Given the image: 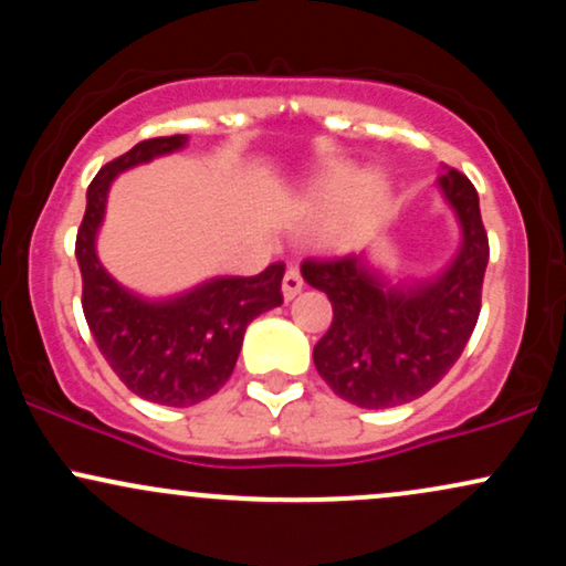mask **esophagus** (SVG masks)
Wrapping results in <instances>:
<instances>
[{"mask_svg":"<svg viewBox=\"0 0 566 566\" xmlns=\"http://www.w3.org/2000/svg\"><path fill=\"white\" fill-rule=\"evenodd\" d=\"M303 287H305V282H303L301 271H297L295 265H290L287 274H284V279H282V292H284V297H287V301H292V297H295L297 292H301Z\"/></svg>","mask_w":566,"mask_h":566,"instance_id":"1","label":"esophagus"}]
</instances>
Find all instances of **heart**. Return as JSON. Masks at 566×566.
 Segmentation results:
<instances>
[{"label":"heart","instance_id":"1","mask_svg":"<svg viewBox=\"0 0 566 566\" xmlns=\"http://www.w3.org/2000/svg\"><path fill=\"white\" fill-rule=\"evenodd\" d=\"M348 199H354L359 210H373L380 199V184L375 178H367L365 184L356 186L350 184L348 178H343V180H333V184H327L319 191V205L327 207V210L340 207L343 201Z\"/></svg>","mask_w":566,"mask_h":566}]
</instances>
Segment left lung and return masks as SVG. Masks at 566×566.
<instances>
[{
  "label": "left lung",
  "mask_w": 566,
  "mask_h": 566,
  "mask_svg": "<svg viewBox=\"0 0 566 566\" xmlns=\"http://www.w3.org/2000/svg\"><path fill=\"white\" fill-rule=\"evenodd\" d=\"M439 186L463 226V247L431 282L386 284L359 255L301 263L305 282L333 303V324L314 346V365L356 407H396L428 394L476 327L490 261L479 193L454 167L439 175Z\"/></svg>",
  "instance_id": "obj_1"
}]
</instances>
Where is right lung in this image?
<instances>
[{
    "mask_svg": "<svg viewBox=\"0 0 566 566\" xmlns=\"http://www.w3.org/2000/svg\"><path fill=\"white\" fill-rule=\"evenodd\" d=\"M186 140V135L140 140L103 165L87 188V210L76 231L82 311L97 348L129 391L165 407H191L218 394L237 365L247 324L284 301V263L258 276L212 279L172 301L148 303L116 284L97 261L95 233L112 180L127 167L178 151Z\"/></svg>",
    "mask_w": 566,
    "mask_h": 566,
    "instance_id": "obj_1",
    "label": "right lung"
}]
</instances>
